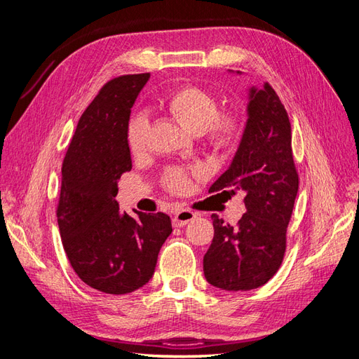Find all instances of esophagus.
Instances as JSON below:
<instances>
[{
  "label": "esophagus",
  "instance_id": "34e87169",
  "mask_svg": "<svg viewBox=\"0 0 359 359\" xmlns=\"http://www.w3.org/2000/svg\"><path fill=\"white\" fill-rule=\"evenodd\" d=\"M194 219H196V214H194L193 211H190V210H181L175 215H173L172 223H173V226H175V227H182V226H186L189 222H191Z\"/></svg>",
  "mask_w": 359,
  "mask_h": 359
}]
</instances>
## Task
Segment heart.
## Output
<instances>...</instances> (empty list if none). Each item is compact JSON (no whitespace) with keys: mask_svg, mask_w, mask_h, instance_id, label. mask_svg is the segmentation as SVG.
I'll use <instances>...</instances> for the list:
<instances>
[{"mask_svg":"<svg viewBox=\"0 0 359 359\" xmlns=\"http://www.w3.org/2000/svg\"><path fill=\"white\" fill-rule=\"evenodd\" d=\"M166 111L175 121L193 135L206 132L208 144L222 154H231L244 133V118L238 111L219 115V100L210 91L198 86H184L165 100ZM149 123L144 115L132 119L127 132V144L132 154L142 153L147 145ZM169 187L175 191L186 190V173L172 170L168 175Z\"/></svg>","mask_w":359,"mask_h":359,"instance_id":"1","label":"heart"}]
</instances>
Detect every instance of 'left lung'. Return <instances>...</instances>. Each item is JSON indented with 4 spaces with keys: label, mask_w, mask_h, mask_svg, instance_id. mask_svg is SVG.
I'll list each match as a JSON object with an SVG mask.
<instances>
[{
    "label": "left lung",
    "mask_w": 359,
    "mask_h": 359,
    "mask_svg": "<svg viewBox=\"0 0 359 359\" xmlns=\"http://www.w3.org/2000/svg\"><path fill=\"white\" fill-rule=\"evenodd\" d=\"M240 73V72H238ZM289 116L264 83L250 86L247 123L232 163L210 191H243L247 212L236 226L212 214L214 238L203 256V274L223 290H252L277 273L286 250V229L298 193Z\"/></svg>",
    "instance_id": "obj_1"
}]
</instances>
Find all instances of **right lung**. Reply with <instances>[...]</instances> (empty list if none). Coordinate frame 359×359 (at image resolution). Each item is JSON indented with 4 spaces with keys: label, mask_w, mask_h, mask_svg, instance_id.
Masks as SVG:
<instances>
[{
    "label": "right lung",
    "mask_w": 359,
    "mask_h": 359,
    "mask_svg": "<svg viewBox=\"0 0 359 359\" xmlns=\"http://www.w3.org/2000/svg\"><path fill=\"white\" fill-rule=\"evenodd\" d=\"M149 73L107 82L82 114L61 168L57 208L64 250L85 285L111 295L145 286L172 232L165 212L119 211L118 180L132 170L128 119Z\"/></svg>",
    "instance_id": "right-lung-1"
}]
</instances>
